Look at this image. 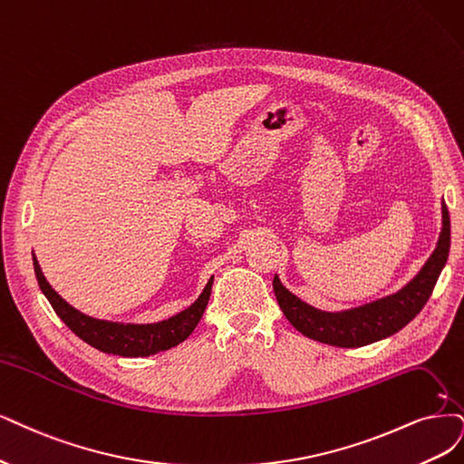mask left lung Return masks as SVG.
I'll return each mask as SVG.
<instances>
[{"label":"left lung","mask_w":464,"mask_h":464,"mask_svg":"<svg viewBox=\"0 0 464 464\" xmlns=\"http://www.w3.org/2000/svg\"><path fill=\"white\" fill-rule=\"evenodd\" d=\"M451 245V223L445 202H441V231L434 252L417 276L398 293L342 312H323L273 277V290L285 317L304 336L338 348H362L401 331L413 321L430 298L440 273L448 262Z\"/></svg>","instance_id":"8db88e82"}]
</instances>
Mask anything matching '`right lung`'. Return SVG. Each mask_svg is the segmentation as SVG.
Segmentation results:
<instances>
[{"instance_id": "1", "label": "right lung", "mask_w": 464, "mask_h": 464, "mask_svg": "<svg viewBox=\"0 0 464 464\" xmlns=\"http://www.w3.org/2000/svg\"><path fill=\"white\" fill-rule=\"evenodd\" d=\"M32 262L42 293L45 295L49 304L53 305L55 314L61 317L66 327L95 350L122 357H147L178 346L179 342H183L195 331L206 310V304L210 300L214 283V277H210L200 296L187 310L179 312L178 315H171L169 319L157 323H118L97 319L76 310V307H72L61 295H57L55 288L47 283L38 258L34 254Z\"/></svg>"}]
</instances>
